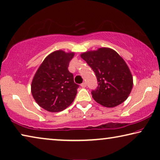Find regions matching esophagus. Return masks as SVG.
<instances>
[{
    "label": "esophagus",
    "mask_w": 160,
    "mask_h": 160,
    "mask_svg": "<svg viewBox=\"0 0 160 160\" xmlns=\"http://www.w3.org/2000/svg\"><path fill=\"white\" fill-rule=\"evenodd\" d=\"M80 86L82 87V88H85V87H86V83H85V82H82V84L80 85Z\"/></svg>",
    "instance_id": "obj_1"
}]
</instances>
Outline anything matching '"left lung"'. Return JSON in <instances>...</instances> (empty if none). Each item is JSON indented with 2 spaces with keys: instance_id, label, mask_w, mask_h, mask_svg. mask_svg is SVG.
I'll list each match as a JSON object with an SVG mask.
<instances>
[{
  "instance_id": "obj_1",
  "label": "left lung",
  "mask_w": 160,
  "mask_h": 160,
  "mask_svg": "<svg viewBox=\"0 0 160 160\" xmlns=\"http://www.w3.org/2000/svg\"><path fill=\"white\" fill-rule=\"evenodd\" d=\"M80 57L92 69L98 80L92 96L103 106L113 108L124 102L133 88V77L125 61L113 49L102 47Z\"/></svg>"
}]
</instances>
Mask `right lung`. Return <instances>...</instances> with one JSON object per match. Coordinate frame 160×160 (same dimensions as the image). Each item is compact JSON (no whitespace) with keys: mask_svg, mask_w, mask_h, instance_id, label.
<instances>
[{"mask_svg":"<svg viewBox=\"0 0 160 160\" xmlns=\"http://www.w3.org/2000/svg\"><path fill=\"white\" fill-rule=\"evenodd\" d=\"M74 52L57 50L42 62L33 78L31 90L38 105L49 112H59L72 104L79 85L74 82L68 66Z\"/></svg>","mask_w":160,"mask_h":160,"instance_id":"1","label":"right lung"}]
</instances>
